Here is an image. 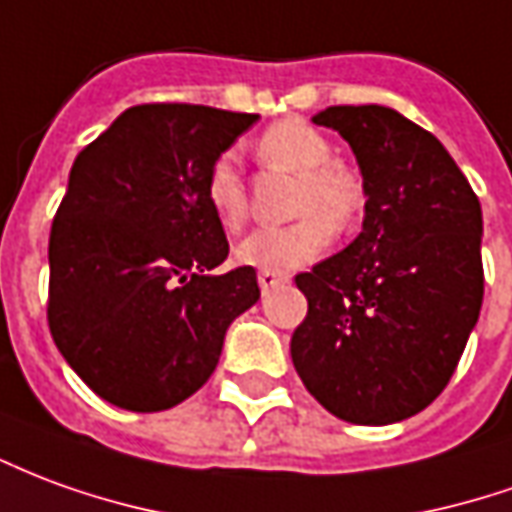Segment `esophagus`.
<instances>
[{
    "mask_svg": "<svg viewBox=\"0 0 512 512\" xmlns=\"http://www.w3.org/2000/svg\"><path fill=\"white\" fill-rule=\"evenodd\" d=\"M257 282H260V291L268 293L271 288H277V285H282V282H288V274H282V271H260L257 274Z\"/></svg>",
    "mask_w": 512,
    "mask_h": 512,
    "instance_id": "esophagus-1",
    "label": "esophagus"
}]
</instances>
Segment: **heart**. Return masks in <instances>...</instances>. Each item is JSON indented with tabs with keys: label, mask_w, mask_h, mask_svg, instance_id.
Listing matches in <instances>:
<instances>
[{
	"label": "heart",
	"mask_w": 512,
	"mask_h": 512,
	"mask_svg": "<svg viewBox=\"0 0 512 512\" xmlns=\"http://www.w3.org/2000/svg\"><path fill=\"white\" fill-rule=\"evenodd\" d=\"M263 166L299 174L293 188V213L282 227H263L235 246V260L263 271H291L316 260L338 230H349L366 207V182L360 171L332 157V144L305 121H277L255 141ZM205 199L224 230H241L246 219V182L232 152L219 155L205 174Z\"/></svg>",
	"instance_id": "heart-1"
}]
</instances>
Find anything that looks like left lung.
Here are the masks:
<instances>
[{
	"mask_svg": "<svg viewBox=\"0 0 512 512\" xmlns=\"http://www.w3.org/2000/svg\"><path fill=\"white\" fill-rule=\"evenodd\" d=\"M349 141L366 182L363 232L296 274V374L332 416L393 424L435 402L480 318L482 210L432 132L382 105L313 116Z\"/></svg>",
	"mask_w": 512,
	"mask_h": 512,
	"instance_id": "left-lung-1",
	"label": "left lung"
}]
</instances>
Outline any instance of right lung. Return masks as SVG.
<instances>
[{
  "instance_id": "obj_1",
  "label": "right lung",
  "mask_w": 512,
  "mask_h": 512,
  "mask_svg": "<svg viewBox=\"0 0 512 512\" xmlns=\"http://www.w3.org/2000/svg\"><path fill=\"white\" fill-rule=\"evenodd\" d=\"M257 121L205 105L124 110L82 149L49 232L46 321L105 402L157 413L216 371L232 318L260 299L205 199L210 163Z\"/></svg>"
}]
</instances>
